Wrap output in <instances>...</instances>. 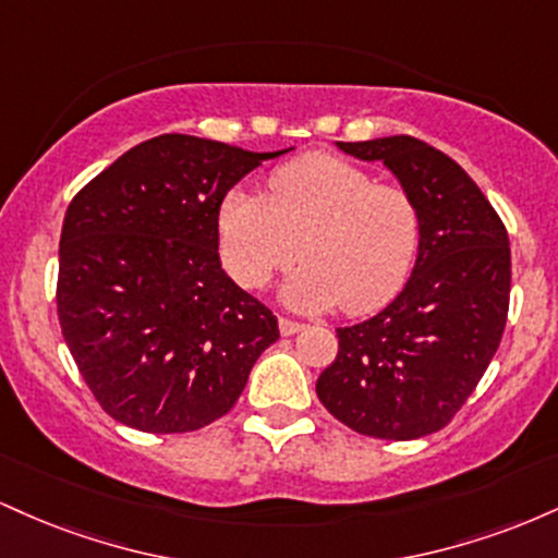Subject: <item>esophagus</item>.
<instances>
[{"label":"esophagus","instance_id":"esophagus-1","mask_svg":"<svg viewBox=\"0 0 558 558\" xmlns=\"http://www.w3.org/2000/svg\"><path fill=\"white\" fill-rule=\"evenodd\" d=\"M278 325H280V332H283V336H293V332L304 330V323H299V319H291V317H280Z\"/></svg>","mask_w":558,"mask_h":558}]
</instances>
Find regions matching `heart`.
<instances>
[{
	"label": "heart",
	"instance_id": "1",
	"mask_svg": "<svg viewBox=\"0 0 558 558\" xmlns=\"http://www.w3.org/2000/svg\"><path fill=\"white\" fill-rule=\"evenodd\" d=\"M420 204L407 185L336 155L286 162L267 196L230 191L217 213L220 257L243 288L304 262L286 280L283 301L317 312L341 304L369 312L403 286L417 257Z\"/></svg>",
	"mask_w": 558,
	"mask_h": 558
}]
</instances>
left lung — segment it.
<instances>
[{"label": "left lung", "instance_id": "1", "mask_svg": "<svg viewBox=\"0 0 558 558\" xmlns=\"http://www.w3.org/2000/svg\"><path fill=\"white\" fill-rule=\"evenodd\" d=\"M380 159L420 204L412 278L383 312L338 328V354L317 377L323 407L351 430L412 440L446 427L501 343L511 291L509 233L451 157L412 136L338 141Z\"/></svg>", "mask_w": 558, "mask_h": 558}]
</instances>
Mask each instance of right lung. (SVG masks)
Segmentation results:
<instances>
[{
    "mask_svg": "<svg viewBox=\"0 0 558 558\" xmlns=\"http://www.w3.org/2000/svg\"><path fill=\"white\" fill-rule=\"evenodd\" d=\"M283 151L165 133L114 159L70 202L57 317L110 417L191 433L239 401L278 317L222 272L217 213L246 172Z\"/></svg>",
    "mask_w": 558,
    "mask_h": 558,
    "instance_id": "1",
    "label": "right lung"
}]
</instances>
